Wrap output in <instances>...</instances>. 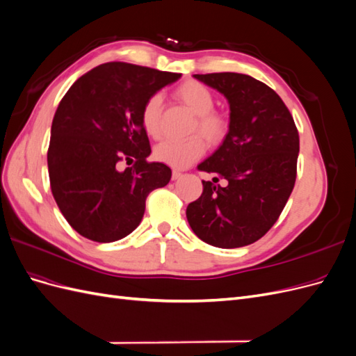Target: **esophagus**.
<instances>
[{"instance_id": "34e87169", "label": "esophagus", "mask_w": 356, "mask_h": 356, "mask_svg": "<svg viewBox=\"0 0 356 356\" xmlns=\"http://www.w3.org/2000/svg\"><path fill=\"white\" fill-rule=\"evenodd\" d=\"M182 177V174H181V172L179 170H172V179H179Z\"/></svg>"}]
</instances>
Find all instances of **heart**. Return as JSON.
Listing matches in <instances>:
<instances>
[{
	"instance_id": "b5f03b06",
	"label": "heart",
	"mask_w": 356,
	"mask_h": 356,
	"mask_svg": "<svg viewBox=\"0 0 356 356\" xmlns=\"http://www.w3.org/2000/svg\"><path fill=\"white\" fill-rule=\"evenodd\" d=\"M177 96L187 108L196 114V123L191 127L193 138L187 141H166L156 145L153 156L160 163H165L170 168L182 169L190 166L193 161L199 160L204 153L203 137L209 145H218L224 141L229 132V122L224 115L213 113L215 98L207 86L190 80L182 83L177 89ZM161 96L154 93L145 101L141 111V123L148 136L159 138L161 134ZM202 137L200 138V136Z\"/></svg>"
}]
</instances>
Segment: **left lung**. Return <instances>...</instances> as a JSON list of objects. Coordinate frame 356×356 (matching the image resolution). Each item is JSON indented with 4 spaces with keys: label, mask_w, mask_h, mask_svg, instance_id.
<instances>
[{
    "label": "left lung",
    "mask_w": 356,
    "mask_h": 356,
    "mask_svg": "<svg viewBox=\"0 0 356 356\" xmlns=\"http://www.w3.org/2000/svg\"><path fill=\"white\" fill-rule=\"evenodd\" d=\"M230 105L229 134L199 170L227 179L202 181V196L187 207L199 239L218 248L254 243L272 229L296 184L300 139L294 118L267 84L238 72L195 74Z\"/></svg>",
    "instance_id": "1"
}]
</instances>
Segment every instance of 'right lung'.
<instances>
[{"instance_id": "right-lung-1", "label": "right lung", "mask_w": 356, "mask_h": 356, "mask_svg": "<svg viewBox=\"0 0 356 356\" xmlns=\"http://www.w3.org/2000/svg\"><path fill=\"white\" fill-rule=\"evenodd\" d=\"M181 74L108 62L75 81L53 117L47 152L53 197L71 227L95 242H114L141 222L145 199L172 170L152 153L141 123L149 96ZM120 163L130 164L126 170Z\"/></svg>"}]
</instances>
